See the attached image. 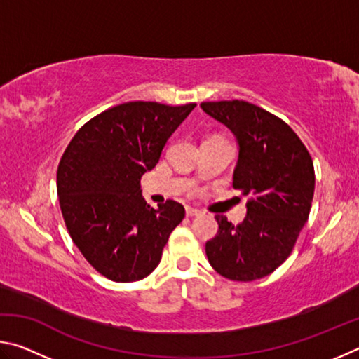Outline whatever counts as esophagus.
<instances>
[{"instance_id":"34e87169","label":"esophagus","mask_w":359,"mask_h":359,"mask_svg":"<svg viewBox=\"0 0 359 359\" xmlns=\"http://www.w3.org/2000/svg\"><path fill=\"white\" fill-rule=\"evenodd\" d=\"M201 214H203L201 210L193 209V208H187V215H188V217H198V215H201Z\"/></svg>"}]
</instances>
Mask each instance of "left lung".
I'll return each instance as SVG.
<instances>
[{"mask_svg":"<svg viewBox=\"0 0 359 359\" xmlns=\"http://www.w3.org/2000/svg\"><path fill=\"white\" fill-rule=\"evenodd\" d=\"M201 109L234 135L239 156L233 187L250 196L242 223L215 217L218 233L205 242V255L229 280L263 278L290 257L307 222L315 190L312 158L283 120L250 102H203Z\"/></svg>","mask_w":359,"mask_h":359,"instance_id":"left-lung-1","label":"left lung"}]
</instances>
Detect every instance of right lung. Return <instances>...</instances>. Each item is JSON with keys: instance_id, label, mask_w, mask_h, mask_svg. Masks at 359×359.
I'll list each match as a JSON object with an SVG mask.
<instances>
[{"instance_id": "1", "label": "right lung", "mask_w": 359, "mask_h": 359, "mask_svg": "<svg viewBox=\"0 0 359 359\" xmlns=\"http://www.w3.org/2000/svg\"><path fill=\"white\" fill-rule=\"evenodd\" d=\"M194 107L150 101L111 107L76 133L60 160L57 191L71 239L114 282L147 277L184 220V205L172 199L149 205L141 177Z\"/></svg>"}]
</instances>
